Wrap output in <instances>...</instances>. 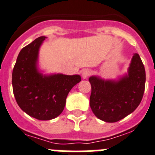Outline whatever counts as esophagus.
<instances>
[{
	"mask_svg": "<svg viewBox=\"0 0 155 155\" xmlns=\"http://www.w3.org/2000/svg\"><path fill=\"white\" fill-rule=\"evenodd\" d=\"M90 74H91V71L88 69H84V70H82V76L84 79H87V78L90 76Z\"/></svg>",
	"mask_w": 155,
	"mask_h": 155,
	"instance_id": "obj_1",
	"label": "esophagus"
}]
</instances>
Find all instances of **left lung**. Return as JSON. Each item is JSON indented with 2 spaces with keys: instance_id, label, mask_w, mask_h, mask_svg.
Wrapping results in <instances>:
<instances>
[{
  "instance_id": "obj_1",
  "label": "left lung",
  "mask_w": 155,
  "mask_h": 155,
  "mask_svg": "<svg viewBox=\"0 0 155 155\" xmlns=\"http://www.w3.org/2000/svg\"><path fill=\"white\" fill-rule=\"evenodd\" d=\"M145 80V69L138 53L133 56L128 73L118 80L89 77V104L94 115L105 122H116L131 114L142 99Z\"/></svg>"
}]
</instances>
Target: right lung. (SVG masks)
<instances>
[{
    "label": "right lung",
    "mask_w": 155,
    "mask_h": 155,
    "mask_svg": "<svg viewBox=\"0 0 155 155\" xmlns=\"http://www.w3.org/2000/svg\"><path fill=\"white\" fill-rule=\"evenodd\" d=\"M46 37H40L22 49L12 73L14 97L20 108L38 120H50L62 113L79 75H43L38 69L39 50Z\"/></svg>",
    "instance_id": "add662e5"
}]
</instances>
